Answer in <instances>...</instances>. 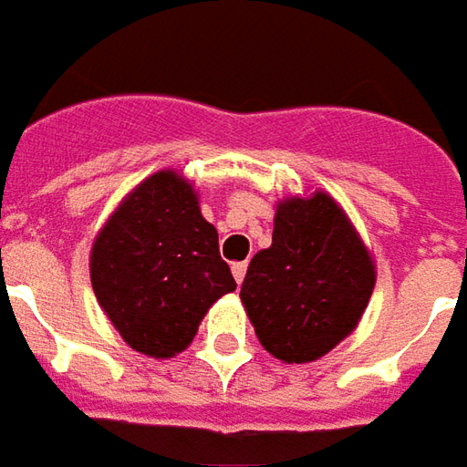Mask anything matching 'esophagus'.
<instances>
[{
    "label": "esophagus",
    "mask_w": 467,
    "mask_h": 467,
    "mask_svg": "<svg viewBox=\"0 0 467 467\" xmlns=\"http://www.w3.org/2000/svg\"><path fill=\"white\" fill-rule=\"evenodd\" d=\"M231 274H234L236 284H241V281H244V276H246V261H236V264L231 266Z\"/></svg>",
    "instance_id": "34e87169"
}]
</instances>
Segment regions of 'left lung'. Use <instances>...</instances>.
I'll return each instance as SVG.
<instances>
[{"mask_svg":"<svg viewBox=\"0 0 467 467\" xmlns=\"http://www.w3.org/2000/svg\"><path fill=\"white\" fill-rule=\"evenodd\" d=\"M375 281L372 251L345 208L312 191L276 203L271 246L251 259L241 304L269 355L304 365L355 332Z\"/></svg>","mask_w":467,"mask_h":467,"instance_id":"1","label":"left lung"}]
</instances>
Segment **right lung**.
<instances>
[{
	"label": "right lung",
	"mask_w": 467,
	"mask_h": 467,
	"mask_svg": "<svg viewBox=\"0 0 467 467\" xmlns=\"http://www.w3.org/2000/svg\"><path fill=\"white\" fill-rule=\"evenodd\" d=\"M90 281L125 345L155 359L181 355L208 309L236 289L198 191L173 168L140 181L102 223Z\"/></svg>",
	"instance_id": "right-lung-1"
}]
</instances>
